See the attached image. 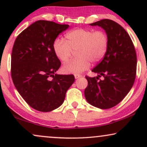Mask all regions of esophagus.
<instances>
[{"instance_id": "obj_1", "label": "esophagus", "mask_w": 147, "mask_h": 147, "mask_svg": "<svg viewBox=\"0 0 147 147\" xmlns=\"http://www.w3.org/2000/svg\"><path fill=\"white\" fill-rule=\"evenodd\" d=\"M75 79H79V77H82V75H79V74H75Z\"/></svg>"}]
</instances>
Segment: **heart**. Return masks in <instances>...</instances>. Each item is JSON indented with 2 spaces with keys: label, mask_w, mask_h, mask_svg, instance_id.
Wrapping results in <instances>:
<instances>
[{
  "label": "heart",
  "mask_w": 147,
  "mask_h": 147,
  "mask_svg": "<svg viewBox=\"0 0 147 147\" xmlns=\"http://www.w3.org/2000/svg\"><path fill=\"white\" fill-rule=\"evenodd\" d=\"M66 41L57 38L52 48L59 59L66 62L77 50V58L64 64L62 70L65 73L78 74L87 70L90 62L97 63L104 58L109 46V36L105 31L77 28L65 35Z\"/></svg>",
  "instance_id": "obj_1"
}]
</instances>
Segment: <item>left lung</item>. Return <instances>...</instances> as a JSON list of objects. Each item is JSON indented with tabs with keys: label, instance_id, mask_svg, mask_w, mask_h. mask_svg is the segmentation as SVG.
I'll use <instances>...</instances> for the list:
<instances>
[{
	"label": "left lung",
	"instance_id": "obj_1",
	"mask_svg": "<svg viewBox=\"0 0 147 147\" xmlns=\"http://www.w3.org/2000/svg\"><path fill=\"white\" fill-rule=\"evenodd\" d=\"M90 25H98L109 36L108 51L102 61L92 70L97 77L86 76L88 86L84 90L87 102L102 109L119 104L134 84L137 56L132 40L120 25L110 19H102ZM103 76L102 80L99 77Z\"/></svg>",
	"mask_w": 147,
	"mask_h": 147
}]
</instances>
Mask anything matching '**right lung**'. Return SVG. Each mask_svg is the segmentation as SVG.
Wrapping results in <instances>:
<instances>
[{"mask_svg":"<svg viewBox=\"0 0 147 147\" xmlns=\"http://www.w3.org/2000/svg\"><path fill=\"white\" fill-rule=\"evenodd\" d=\"M68 25L37 21L18 34L12 48L11 75L16 90L35 110L49 112L61 105L73 75H57L61 61L53 42Z\"/></svg>","mask_w":147,"mask_h":147,"instance_id":"1","label":"right lung"}]
</instances>
